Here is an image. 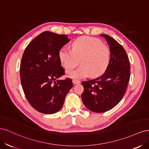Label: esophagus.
Instances as JSON below:
<instances>
[{
    "label": "esophagus",
    "instance_id": "obj_1",
    "mask_svg": "<svg viewBox=\"0 0 149 149\" xmlns=\"http://www.w3.org/2000/svg\"><path fill=\"white\" fill-rule=\"evenodd\" d=\"M73 83L74 84H79L81 83L80 81L78 80V79H73Z\"/></svg>",
    "mask_w": 149,
    "mask_h": 149
}]
</instances>
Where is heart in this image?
<instances>
[{
    "label": "heart",
    "instance_id": "heart-1",
    "mask_svg": "<svg viewBox=\"0 0 149 149\" xmlns=\"http://www.w3.org/2000/svg\"><path fill=\"white\" fill-rule=\"evenodd\" d=\"M61 63L67 70H73L79 64L78 69L68 72L71 78H82L90 74L97 77L106 70L110 60V50L100 40L81 37L72 43V49L63 47L59 51Z\"/></svg>",
    "mask_w": 149,
    "mask_h": 149
}]
</instances>
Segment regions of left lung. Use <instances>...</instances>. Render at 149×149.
I'll use <instances>...</instances> for the list:
<instances>
[{"instance_id":"1","label":"left lung","mask_w":149,"mask_h":149,"mask_svg":"<svg viewBox=\"0 0 149 149\" xmlns=\"http://www.w3.org/2000/svg\"><path fill=\"white\" fill-rule=\"evenodd\" d=\"M109 44L111 58L102 75L83 81L81 98L84 106L94 112H104L115 107L125 93L130 78L129 58L123 47L106 34L101 35Z\"/></svg>"}]
</instances>
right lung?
I'll return each instance as SVG.
<instances>
[{
  "label": "right lung",
  "instance_id": "right-lung-1",
  "mask_svg": "<svg viewBox=\"0 0 149 149\" xmlns=\"http://www.w3.org/2000/svg\"><path fill=\"white\" fill-rule=\"evenodd\" d=\"M69 41L66 35L43 31L28 45L22 55V88L30 104L41 113L59 111L73 86L71 78L57 79L65 73L59 51Z\"/></svg>",
  "mask_w": 149,
  "mask_h": 149
}]
</instances>
